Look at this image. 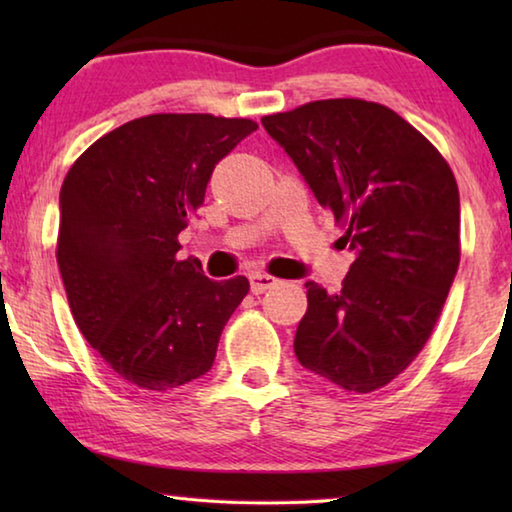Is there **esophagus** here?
<instances>
[{
	"label": "esophagus",
	"mask_w": 512,
	"mask_h": 512,
	"mask_svg": "<svg viewBox=\"0 0 512 512\" xmlns=\"http://www.w3.org/2000/svg\"><path fill=\"white\" fill-rule=\"evenodd\" d=\"M248 280H250V291H253V293H264V291H268L277 284V277L268 275V273H259V271L250 273Z\"/></svg>",
	"instance_id": "obj_1"
}]
</instances>
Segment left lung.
<instances>
[{
  "mask_svg": "<svg viewBox=\"0 0 512 512\" xmlns=\"http://www.w3.org/2000/svg\"><path fill=\"white\" fill-rule=\"evenodd\" d=\"M316 201L345 225L354 262L339 293L307 282L293 350L300 366L354 393L418 357L461 259L452 169L391 108L327 99L262 119Z\"/></svg>",
  "mask_w": 512,
  "mask_h": 512,
  "instance_id": "1",
  "label": "left lung"
}]
</instances>
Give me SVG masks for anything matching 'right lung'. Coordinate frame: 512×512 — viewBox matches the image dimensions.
Instances as JSON below:
<instances>
[{"label":"right lung","mask_w":512,"mask_h":512,"mask_svg":"<svg viewBox=\"0 0 512 512\" xmlns=\"http://www.w3.org/2000/svg\"><path fill=\"white\" fill-rule=\"evenodd\" d=\"M257 131L250 119L149 115L85 151L60 187L58 268L69 309L128 384L173 391L210 372L244 275L214 282L178 235L205 201L212 171Z\"/></svg>","instance_id":"right-lung-1"}]
</instances>
